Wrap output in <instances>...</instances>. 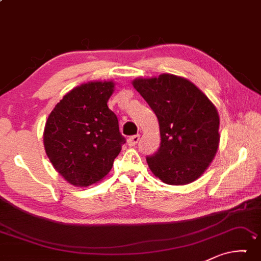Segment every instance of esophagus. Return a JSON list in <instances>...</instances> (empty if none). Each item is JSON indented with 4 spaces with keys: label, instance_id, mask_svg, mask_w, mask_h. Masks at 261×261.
I'll use <instances>...</instances> for the list:
<instances>
[{
    "label": "esophagus",
    "instance_id": "1",
    "mask_svg": "<svg viewBox=\"0 0 261 261\" xmlns=\"http://www.w3.org/2000/svg\"><path fill=\"white\" fill-rule=\"evenodd\" d=\"M139 139H140V136L139 135L132 136V137H130L129 139H127V145H129L130 147H135L136 145H137V143L139 142Z\"/></svg>",
    "mask_w": 261,
    "mask_h": 261
}]
</instances>
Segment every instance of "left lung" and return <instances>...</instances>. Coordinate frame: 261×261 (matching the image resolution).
<instances>
[{
  "mask_svg": "<svg viewBox=\"0 0 261 261\" xmlns=\"http://www.w3.org/2000/svg\"><path fill=\"white\" fill-rule=\"evenodd\" d=\"M132 86L159 122L160 147L146 161L164 184L184 186L197 180L220 146V116L214 103L188 79L164 73L137 77Z\"/></svg>",
  "mask_w": 261,
  "mask_h": 261,
  "instance_id": "obj_1",
  "label": "left lung"
}]
</instances>
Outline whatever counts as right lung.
I'll list each match as a JSON object with an SVG mask.
<instances>
[{
	"label": "right lung",
	"instance_id": "obj_1",
	"mask_svg": "<svg viewBox=\"0 0 261 261\" xmlns=\"http://www.w3.org/2000/svg\"><path fill=\"white\" fill-rule=\"evenodd\" d=\"M113 80L75 87L57 103L44 127V148L56 171L75 187L100 182L125 143L108 108Z\"/></svg>",
	"mask_w": 261,
	"mask_h": 261
}]
</instances>
